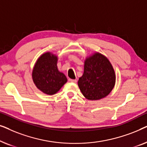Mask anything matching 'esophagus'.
<instances>
[{
    "label": "esophagus",
    "instance_id": "esophagus-1",
    "mask_svg": "<svg viewBox=\"0 0 147 147\" xmlns=\"http://www.w3.org/2000/svg\"><path fill=\"white\" fill-rule=\"evenodd\" d=\"M69 81L71 82H73V83H76L77 82V80H73V79H69Z\"/></svg>",
    "mask_w": 147,
    "mask_h": 147
}]
</instances>
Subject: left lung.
<instances>
[{"label": "left lung", "mask_w": 147, "mask_h": 147, "mask_svg": "<svg viewBox=\"0 0 147 147\" xmlns=\"http://www.w3.org/2000/svg\"><path fill=\"white\" fill-rule=\"evenodd\" d=\"M115 82L114 68L106 56L96 52L86 58L84 74L78 82L86 99L98 100L105 98L111 92Z\"/></svg>", "instance_id": "8db88e82"}]
</instances>
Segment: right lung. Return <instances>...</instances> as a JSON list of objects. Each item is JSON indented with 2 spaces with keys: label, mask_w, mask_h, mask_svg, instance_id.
Wrapping results in <instances>:
<instances>
[{
  "label": "right lung",
  "mask_w": 147,
  "mask_h": 147,
  "mask_svg": "<svg viewBox=\"0 0 147 147\" xmlns=\"http://www.w3.org/2000/svg\"><path fill=\"white\" fill-rule=\"evenodd\" d=\"M57 56L46 52L38 58L32 71L34 84L39 90L48 95H53L67 81L65 74L57 68Z\"/></svg>",
  "instance_id": "add662e5"
}]
</instances>
